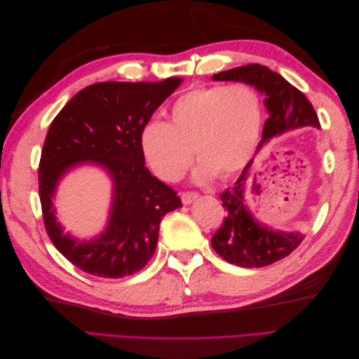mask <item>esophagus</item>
<instances>
[{
	"mask_svg": "<svg viewBox=\"0 0 359 359\" xmlns=\"http://www.w3.org/2000/svg\"><path fill=\"white\" fill-rule=\"evenodd\" d=\"M198 198H199V193H196V191H182L181 193V201L184 205H189L193 201H196Z\"/></svg>",
	"mask_w": 359,
	"mask_h": 359,
	"instance_id": "esophagus-1",
	"label": "esophagus"
}]
</instances>
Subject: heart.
<instances>
[{
	"label": "heart",
	"mask_w": 359,
	"mask_h": 359,
	"mask_svg": "<svg viewBox=\"0 0 359 359\" xmlns=\"http://www.w3.org/2000/svg\"><path fill=\"white\" fill-rule=\"evenodd\" d=\"M262 119V99L253 85L196 86L173 102L168 123L153 119L142 127L140 151L156 175L169 182L184 177L193 150L201 161L199 181L227 180L252 160Z\"/></svg>",
	"instance_id": "obj_1"
}]
</instances>
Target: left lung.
Returning <instances> with one entry per match:
<instances>
[{"label": "left lung", "instance_id": "1", "mask_svg": "<svg viewBox=\"0 0 359 359\" xmlns=\"http://www.w3.org/2000/svg\"><path fill=\"white\" fill-rule=\"evenodd\" d=\"M212 79L245 82L266 95L265 104L269 118L265 121L262 140L257 149L273 137L295 128L320 127L319 118L307 97L265 66L248 64L217 73ZM252 163L253 160H250L235 186L222 193L220 199L227 215L220 229L211 238V245L217 253L229 264L243 268H260L274 264L289 256L304 240L299 232L286 233L268 229L250 214L245 203L247 187L252 190L259 187L256 178L252 180V184L248 180Z\"/></svg>", "mask_w": 359, "mask_h": 359}]
</instances>
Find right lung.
<instances>
[{"label": "right lung", "mask_w": 359, "mask_h": 359, "mask_svg": "<svg viewBox=\"0 0 359 359\" xmlns=\"http://www.w3.org/2000/svg\"><path fill=\"white\" fill-rule=\"evenodd\" d=\"M181 82H99L53 118L39 165L43 222L53 245L83 273L102 278L137 273L156 252L163 217L182 206L175 190L151 175L139 144L140 130ZM85 161L111 173L114 203L107 231L95 241L76 242L62 233L51 198L63 173Z\"/></svg>", "instance_id": "1"}]
</instances>
